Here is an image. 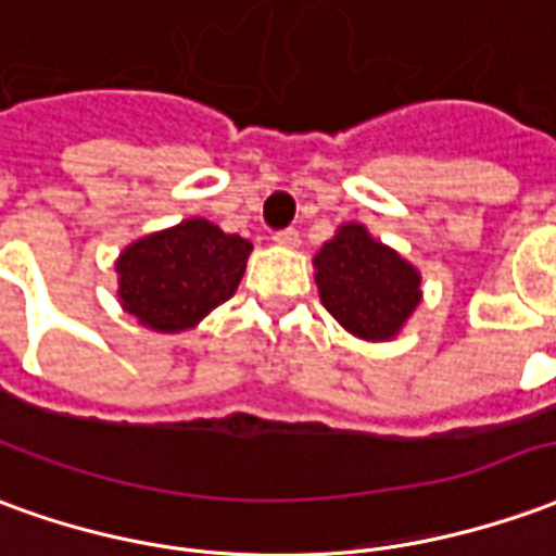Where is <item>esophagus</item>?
Wrapping results in <instances>:
<instances>
[{"label": "esophagus", "instance_id": "obj_1", "mask_svg": "<svg viewBox=\"0 0 556 556\" xmlns=\"http://www.w3.org/2000/svg\"><path fill=\"white\" fill-rule=\"evenodd\" d=\"M274 243H279V247H289V250H294V247L301 243V235H298L294 228H282V231H277V235H274Z\"/></svg>", "mask_w": 556, "mask_h": 556}]
</instances>
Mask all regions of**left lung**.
Returning <instances> with one entry per match:
<instances>
[{
  "label": "left lung",
  "instance_id": "1",
  "mask_svg": "<svg viewBox=\"0 0 556 556\" xmlns=\"http://www.w3.org/2000/svg\"><path fill=\"white\" fill-rule=\"evenodd\" d=\"M313 267L325 309L361 340H394L421 304L418 270L358 223L340 225Z\"/></svg>",
  "mask_w": 556,
  "mask_h": 556
}]
</instances>
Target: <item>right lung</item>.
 I'll list each match as a JSON object with an SVG mask.
<instances>
[{"instance_id":"1","label":"right lung","mask_w":556,"mask_h":556,"mask_svg":"<svg viewBox=\"0 0 556 556\" xmlns=\"http://www.w3.org/2000/svg\"><path fill=\"white\" fill-rule=\"evenodd\" d=\"M250 252L240 235L198 216L184 219L119 252V304L150 331H189L238 291Z\"/></svg>"}]
</instances>
